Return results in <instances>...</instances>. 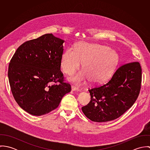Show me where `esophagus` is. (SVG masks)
Wrapping results in <instances>:
<instances>
[{
    "label": "esophagus",
    "mask_w": 150,
    "mask_h": 150,
    "mask_svg": "<svg viewBox=\"0 0 150 150\" xmlns=\"http://www.w3.org/2000/svg\"><path fill=\"white\" fill-rule=\"evenodd\" d=\"M71 91H79L80 89L79 88H77V87L72 86H71Z\"/></svg>",
    "instance_id": "1"
}]
</instances>
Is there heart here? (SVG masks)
<instances>
[{
    "label": "heart",
    "mask_w": 150,
    "mask_h": 150,
    "mask_svg": "<svg viewBox=\"0 0 150 150\" xmlns=\"http://www.w3.org/2000/svg\"><path fill=\"white\" fill-rule=\"evenodd\" d=\"M83 63V69L69 80L81 85L89 80L92 83H102L112 75L119 63L118 54L106 46L81 42L75 49L69 48L62 53L61 67L65 74H73Z\"/></svg>",
    "instance_id": "b5f03b06"
}]
</instances>
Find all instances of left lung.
<instances>
[{"label": "left lung", "mask_w": 150, "mask_h": 150, "mask_svg": "<svg viewBox=\"0 0 150 150\" xmlns=\"http://www.w3.org/2000/svg\"><path fill=\"white\" fill-rule=\"evenodd\" d=\"M142 68L138 62L120 66L106 84L89 89V103L82 111L90 120L107 122L117 119L132 107L141 88Z\"/></svg>", "instance_id": "1"}]
</instances>
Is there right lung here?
Masks as SVG:
<instances>
[{"instance_id": "add662e5", "label": "right lung", "mask_w": 150, "mask_h": 150, "mask_svg": "<svg viewBox=\"0 0 150 150\" xmlns=\"http://www.w3.org/2000/svg\"><path fill=\"white\" fill-rule=\"evenodd\" d=\"M64 42L52 33L45 34L23 43L10 60L8 77L11 92L18 105L32 115L54 110L71 91L61 70Z\"/></svg>"}]
</instances>
